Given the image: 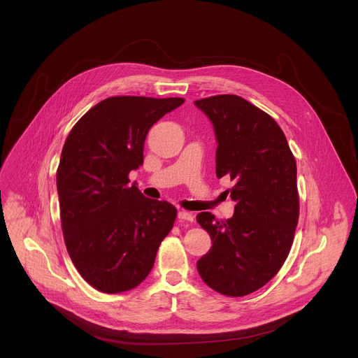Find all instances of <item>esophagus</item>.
<instances>
[{
    "label": "esophagus",
    "instance_id": "obj_1",
    "mask_svg": "<svg viewBox=\"0 0 358 358\" xmlns=\"http://www.w3.org/2000/svg\"><path fill=\"white\" fill-rule=\"evenodd\" d=\"M178 218H180L181 221L192 222V221H194V214H191V213H188V211H185V210H180V211H178Z\"/></svg>",
    "mask_w": 358,
    "mask_h": 358
}]
</instances>
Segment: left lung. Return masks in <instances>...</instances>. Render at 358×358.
Returning a JSON list of instances; mask_svg holds the SVG:
<instances>
[{
    "instance_id": "obj_1",
    "label": "left lung",
    "mask_w": 358,
    "mask_h": 358,
    "mask_svg": "<svg viewBox=\"0 0 358 358\" xmlns=\"http://www.w3.org/2000/svg\"><path fill=\"white\" fill-rule=\"evenodd\" d=\"M194 103L214 124L217 177L234 181L227 192L236 203L227 221L196 215L213 239L196 269L215 292L246 296L265 286L290 252L299 221L296 160L273 117L243 97L217 94Z\"/></svg>"
}]
</instances>
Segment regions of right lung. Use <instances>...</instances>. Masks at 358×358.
<instances>
[{
  "instance_id": "obj_1",
  "label": "right lung",
  "mask_w": 358,
  "mask_h": 358,
  "mask_svg": "<svg viewBox=\"0 0 358 358\" xmlns=\"http://www.w3.org/2000/svg\"><path fill=\"white\" fill-rule=\"evenodd\" d=\"M182 97L112 96L72 127L57 171L61 225L80 276L103 293L138 286L150 273L177 210L129 184L143 164L150 127Z\"/></svg>"
}]
</instances>
